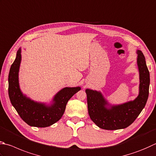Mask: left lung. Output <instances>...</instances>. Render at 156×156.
<instances>
[{
	"mask_svg": "<svg viewBox=\"0 0 156 156\" xmlns=\"http://www.w3.org/2000/svg\"><path fill=\"white\" fill-rule=\"evenodd\" d=\"M139 72V92L134 101L121 105H111L99 91L86 89L88 113L99 128L105 130L124 129L133 124L145 107L149 96V72L143 52L137 50Z\"/></svg>",
	"mask_w": 156,
	"mask_h": 156,
	"instance_id": "8db88e82",
	"label": "left lung"
}]
</instances>
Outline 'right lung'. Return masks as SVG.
Wrapping results in <instances>:
<instances>
[{
    "label": "right lung",
    "mask_w": 156,
    "mask_h": 156,
    "mask_svg": "<svg viewBox=\"0 0 156 156\" xmlns=\"http://www.w3.org/2000/svg\"><path fill=\"white\" fill-rule=\"evenodd\" d=\"M21 52V48H20L9 73L8 92L10 101L26 124L38 128L48 127L60 119L69 99L79 92L81 87H64L54 96L49 105L34 101L28 98L22 92L19 84Z\"/></svg>",
    "instance_id": "add662e5"
}]
</instances>
